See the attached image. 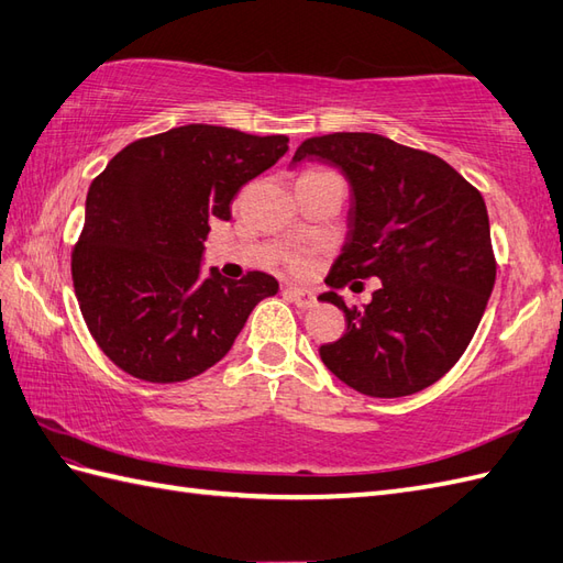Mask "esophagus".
Wrapping results in <instances>:
<instances>
[{"label": "esophagus", "instance_id": "esophagus-1", "mask_svg": "<svg viewBox=\"0 0 563 563\" xmlns=\"http://www.w3.org/2000/svg\"><path fill=\"white\" fill-rule=\"evenodd\" d=\"M284 296L294 300V303L300 308V310H308L312 308L314 303H318V298H314L312 291H306V289H296V286H286L284 289Z\"/></svg>", "mask_w": 563, "mask_h": 563}]
</instances>
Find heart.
I'll use <instances>...</instances> for the list:
<instances>
[{"mask_svg": "<svg viewBox=\"0 0 563 563\" xmlns=\"http://www.w3.org/2000/svg\"><path fill=\"white\" fill-rule=\"evenodd\" d=\"M289 263H291L294 269H306L308 267V257L306 255H294Z\"/></svg>", "mask_w": 563, "mask_h": 563, "instance_id": "b5f03b06", "label": "heart"}]
</instances>
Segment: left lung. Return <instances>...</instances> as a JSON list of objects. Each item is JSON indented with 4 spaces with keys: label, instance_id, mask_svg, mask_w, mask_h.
I'll return each instance as SVG.
<instances>
[{
    "label": "left lung",
    "instance_id": "1",
    "mask_svg": "<svg viewBox=\"0 0 563 563\" xmlns=\"http://www.w3.org/2000/svg\"><path fill=\"white\" fill-rule=\"evenodd\" d=\"M303 159L332 164L351 186L349 236L327 286L382 282L363 308L320 296L346 314L344 336L320 346L322 363L377 399L434 385L471 344L495 286L483 196L442 157L377 133L308 139L291 167Z\"/></svg>",
    "mask_w": 563,
    "mask_h": 563
}]
</instances>
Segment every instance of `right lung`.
Listing matches in <instances>:
<instances>
[{
    "mask_svg": "<svg viewBox=\"0 0 563 563\" xmlns=\"http://www.w3.org/2000/svg\"><path fill=\"white\" fill-rule=\"evenodd\" d=\"M286 150V135L188 123L126 145L90 184L74 289L92 339L123 373L157 385L205 373L279 291L265 272L202 277V253L210 222H227L241 186Z\"/></svg>",
    "mask_w": 563,
    "mask_h": 563,
    "instance_id": "add662e5",
    "label": "right lung"
}]
</instances>
